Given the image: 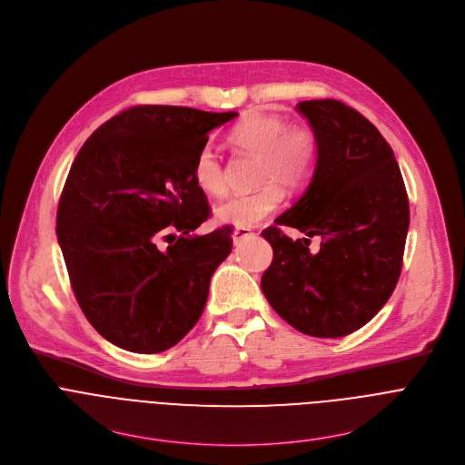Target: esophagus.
I'll return each mask as SVG.
<instances>
[{"label":"esophagus","instance_id":"esophagus-1","mask_svg":"<svg viewBox=\"0 0 465 465\" xmlns=\"http://www.w3.org/2000/svg\"><path fill=\"white\" fill-rule=\"evenodd\" d=\"M250 235H253V232L250 228H237V230H233V242L239 244L242 239H246Z\"/></svg>","mask_w":465,"mask_h":465}]
</instances>
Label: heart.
Instances as JSON below:
<instances>
[{"instance_id": "1", "label": "heart", "mask_w": 465, "mask_h": 465, "mask_svg": "<svg viewBox=\"0 0 465 465\" xmlns=\"http://www.w3.org/2000/svg\"><path fill=\"white\" fill-rule=\"evenodd\" d=\"M230 142L259 159L255 183L265 184L253 193L232 195L215 208L217 223L237 228L255 226L279 208L282 195L277 184L292 192L311 184L322 159L320 136L311 124H290L288 118L273 113L246 114L230 131ZM193 181L206 195L226 193V168L212 145L197 151Z\"/></svg>"}]
</instances>
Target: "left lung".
Instances as JSON below:
<instances>
[{
	"instance_id": "8db88e82",
	"label": "left lung",
	"mask_w": 465,
	"mask_h": 465,
	"mask_svg": "<svg viewBox=\"0 0 465 465\" xmlns=\"http://www.w3.org/2000/svg\"><path fill=\"white\" fill-rule=\"evenodd\" d=\"M297 109L318 131L322 159L302 197L261 233L273 248L261 288L295 331L343 338L367 325L396 288L409 197L389 142L361 113L334 98ZM281 225L307 239L290 240ZM312 236L322 241L318 251Z\"/></svg>"
}]
</instances>
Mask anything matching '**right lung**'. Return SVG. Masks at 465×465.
Instances as JSON below:
<instances>
[{
    "label": "right lung",
    "instance_id": "add662e5",
    "mask_svg": "<svg viewBox=\"0 0 465 465\" xmlns=\"http://www.w3.org/2000/svg\"><path fill=\"white\" fill-rule=\"evenodd\" d=\"M237 114L133 105L78 151L56 235L84 316L113 345L164 352L203 316L233 239L230 226L192 235L212 215L193 161L208 133Z\"/></svg>",
    "mask_w": 465,
    "mask_h": 465
}]
</instances>
